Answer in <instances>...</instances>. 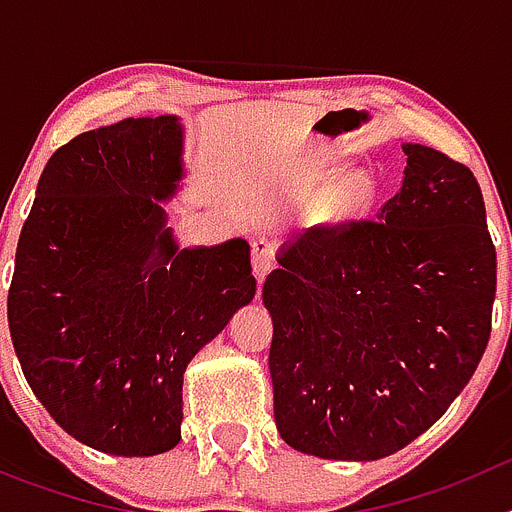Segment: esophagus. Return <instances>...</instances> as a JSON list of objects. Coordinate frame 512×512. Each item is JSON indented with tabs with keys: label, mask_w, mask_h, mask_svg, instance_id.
Here are the masks:
<instances>
[{
	"label": "esophagus",
	"mask_w": 512,
	"mask_h": 512,
	"mask_svg": "<svg viewBox=\"0 0 512 512\" xmlns=\"http://www.w3.org/2000/svg\"><path fill=\"white\" fill-rule=\"evenodd\" d=\"M274 253H277V246L269 241V238H256L251 243V261H253V274L259 279V284L264 282L266 274L274 269Z\"/></svg>",
	"instance_id": "obj_1"
}]
</instances>
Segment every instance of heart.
<instances>
[{"instance_id": "b5f03b06", "label": "heart", "mask_w": 512, "mask_h": 512, "mask_svg": "<svg viewBox=\"0 0 512 512\" xmlns=\"http://www.w3.org/2000/svg\"><path fill=\"white\" fill-rule=\"evenodd\" d=\"M369 202H372V182L366 176H348L330 189L325 207L330 220H348L361 215Z\"/></svg>"}]
</instances>
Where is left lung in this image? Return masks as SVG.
I'll use <instances>...</instances> for the list:
<instances>
[{
    "label": "left lung",
    "mask_w": 512,
    "mask_h": 512,
    "mask_svg": "<svg viewBox=\"0 0 512 512\" xmlns=\"http://www.w3.org/2000/svg\"><path fill=\"white\" fill-rule=\"evenodd\" d=\"M379 220L307 230L264 282L277 431L320 459L374 461L449 410L492 328L497 256L469 166L405 143Z\"/></svg>",
    "instance_id": "obj_1"
}]
</instances>
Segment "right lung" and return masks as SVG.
I'll list each match as a JSON object with an SVG mask.
<instances>
[{
	"label": "right lung",
	"mask_w": 512,
	"mask_h": 512,
	"mask_svg": "<svg viewBox=\"0 0 512 512\" xmlns=\"http://www.w3.org/2000/svg\"><path fill=\"white\" fill-rule=\"evenodd\" d=\"M174 115L76 135L45 164L7 295L30 390L63 431L115 456L182 438L184 369L256 295L251 248H179L166 228L182 179Z\"/></svg>",
	"instance_id": "1"
}]
</instances>
